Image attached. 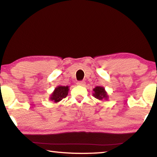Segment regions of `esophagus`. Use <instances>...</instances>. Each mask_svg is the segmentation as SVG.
<instances>
[{"instance_id": "esophagus-1", "label": "esophagus", "mask_w": 157, "mask_h": 157, "mask_svg": "<svg viewBox=\"0 0 157 157\" xmlns=\"http://www.w3.org/2000/svg\"><path fill=\"white\" fill-rule=\"evenodd\" d=\"M85 84H86V82L84 81H79L78 82V83H77V84L79 85V86H84Z\"/></svg>"}]
</instances>
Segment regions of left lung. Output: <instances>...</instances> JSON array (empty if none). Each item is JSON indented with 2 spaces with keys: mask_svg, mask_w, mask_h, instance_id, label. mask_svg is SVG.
<instances>
[{
  "mask_svg": "<svg viewBox=\"0 0 157 157\" xmlns=\"http://www.w3.org/2000/svg\"><path fill=\"white\" fill-rule=\"evenodd\" d=\"M94 96L100 100H107L108 95L107 93L106 92L104 87L102 86H96L94 89Z\"/></svg>",
  "mask_w": 157,
  "mask_h": 157,
  "instance_id": "obj_1",
  "label": "left lung"
}]
</instances>
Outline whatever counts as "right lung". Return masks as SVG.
Returning <instances> with one entry per match:
<instances>
[{"label":"right lung","instance_id":"add662e5","mask_svg":"<svg viewBox=\"0 0 157 157\" xmlns=\"http://www.w3.org/2000/svg\"><path fill=\"white\" fill-rule=\"evenodd\" d=\"M69 86H58L55 89L54 91L52 92L50 100L53 101L54 102H58L62 100L63 98H65L68 94Z\"/></svg>","mask_w":157,"mask_h":157}]
</instances>
